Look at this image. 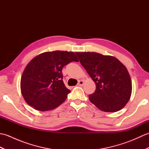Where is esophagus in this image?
<instances>
[{
    "label": "esophagus",
    "instance_id": "obj_1",
    "mask_svg": "<svg viewBox=\"0 0 149 149\" xmlns=\"http://www.w3.org/2000/svg\"><path fill=\"white\" fill-rule=\"evenodd\" d=\"M83 84H84V81L83 80H81V81L78 82V84H77L78 86H83Z\"/></svg>",
    "mask_w": 149,
    "mask_h": 149
}]
</instances>
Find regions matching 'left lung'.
I'll return each mask as SVG.
<instances>
[{
  "label": "left lung",
  "instance_id": "obj_1",
  "mask_svg": "<svg viewBox=\"0 0 149 149\" xmlns=\"http://www.w3.org/2000/svg\"><path fill=\"white\" fill-rule=\"evenodd\" d=\"M75 54L96 84L95 92L89 95L90 102L105 112L122 109L132 92V82L125 66L113 56L97 52Z\"/></svg>",
  "mask_w": 149,
  "mask_h": 149
}]
</instances>
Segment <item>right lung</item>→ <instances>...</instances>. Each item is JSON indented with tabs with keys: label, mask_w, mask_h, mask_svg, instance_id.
<instances>
[{
	"label": "right lung",
	"mask_w": 149,
	"mask_h": 149,
	"mask_svg": "<svg viewBox=\"0 0 149 149\" xmlns=\"http://www.w3.org/2000/svg\"><path fill=\"white\" fill-rule=\"evenodd\" d=\"M72 61H79L74 52L60 50L34 58L21 77V91L26 102L40 111L54 109L61 104L70 92L63 81L62 69Z\"/></svg>",
	"instance_id": "obj_1"
}]
</instances>
